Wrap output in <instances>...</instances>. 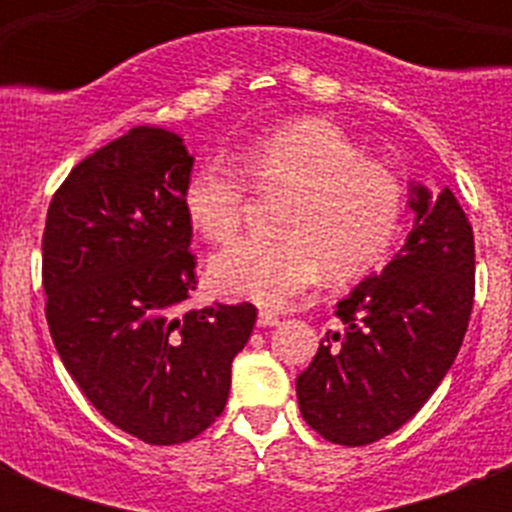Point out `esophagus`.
<instances>
[{"label": "esophagus", "mask_w": 512, "mask_h": 512, "mask_svg": "<svg viewBox=\"0 0 512 512\" xmlns=\"http://www.w3.org/2000/svg\"><path fill=\"white\" fill-rule=\"evenodd\" d=\"M279 324V316L271 311H260L257 313V327H276Z\"/></svg>", "instance_id": "obj_1"}]
</instances>
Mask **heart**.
Here are the masks:
<instances>
[{
    "label": "heart",
    "instance_id": "obj_1",
    "mask_svg": "<svg viewBox=\"0 0 512 512\" xmlns=\"http://www.w3.org/2000/svg\"><path fill=\"white\" fill-rule=\"evenodd\" d=\"M239 170L260 191L292 193L279 241L241 239L209 260V281L223 295L265 308L287 305L327 273L353 279L388 255L404 217V188L332 122L300 119L265 132L236 154ZM247 201L241 175L201 164L185 180L183 209L209 241L239 231Z\"/></svg>",
    "mask_w": 512,
    "mask_h": 512
}]
</instances>
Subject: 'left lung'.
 Listing matches in <instances>:
<instances>
[{
  "label": "left lung",
  "mask_w": 512,
  "mask_h": 512,
  "mask_svg": "<svg viewBox=\"0 0 512 512\" xmlns=\"http://www.w3.org/2000/svg\"><path fill=\"white\" fill-rule=\"evenodd\" d=\"M412 228L380 273L337 303L327 332L297 377V404L316 433L342 446L390 436L420 412L460 353L476 292L473 225L452 188L409 180Z\"/></svg>",
  "instance_id": "obj_1"
}]
</instances>
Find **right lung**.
<instances>
[{
    "instance_id": "add662e5",
    "label": "right lung",
    "mask_w": 512,
    "mask_h": 512,
    "mask_svg": "<svg viewBox=\"0 0 512 512\" xmlns=\"http://www.w3.org/2000/svg\"><path fill=\"white\" fill-rule=\"evenodd\" d=\"M191 170L177 132H124L71 170L42 239L60 361L111 425L154 446L191 441L223 414L257 319L249 303L183 311L196 289Z\"/></svg>"
}]
</instances>
